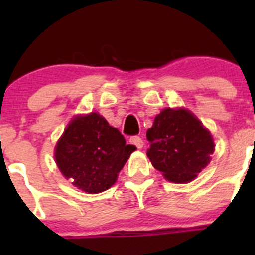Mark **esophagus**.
<instances>
[{"instance_id":"esophagus-1","label":"esophagus","mask_w":255,"mask_h":255,"mask_svg":"<svg viewBox=\"0 0 255 255\" xmlns=\"http://www.w3.org/2000/svg\"><path fill=\"white\" fill-rule=\"evenodd\" d=\"M129 142H130V144H133V145L137 146L138 149H142V148H143V145H144V142H143L142 138H140V137H137V135H134V137L130 138Z\"/></svg>"}]
</instances>
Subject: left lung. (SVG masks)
<instances>
[{
    "label": "left lung",
    "mask_w": 255,
    "mask_h": 255,
    "mask_svg": "<svg viewBox=\"0 0 255 255\" xmlns=\"http://www.w3.org/2000/svg\"><path fill=\"white\" fill-rule=\"evenodd\" d=\"M149 160L171 182L185 184L211 161L215 143L199 118L186 109H164L146 130Z\"/></svg>",
    "instance_id": "left-lung-1"
}]
</instances>
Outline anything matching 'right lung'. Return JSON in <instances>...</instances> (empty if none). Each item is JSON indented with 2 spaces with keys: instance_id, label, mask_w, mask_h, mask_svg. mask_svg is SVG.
<instances>
[{
  "instance_id": "right-lung-1",
  "label": "right lung",
  "mask_w": 255,
  "mask_h": 255,
  "mask_svg": "<svg viewBox=\"0 0 255 255\" xmlns=\"http://www.w3.org/2000/svg\"><path fill=\"white\" fill-rule=\"evenodd\" d=\"M134 145L100 113L75 116L55 145L56 165L65 179L87 194L106 191L117 180Z\"/></svg>"
}]
</instances>
